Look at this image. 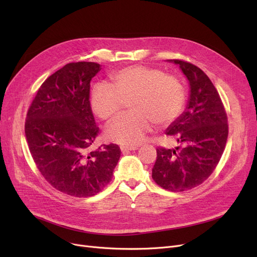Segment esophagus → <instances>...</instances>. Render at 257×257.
<instances>
[{"instance_id": "obj_1", "label": "esophagus", "mask_w": 257, "mask_h": 257, "mask_svg": "<svg viewBox=\"0 0 257 257\" xmlns=\"http://www.w3.org/2000/svg\"><path fill=\"white\" fill-rule=\"evenodd\" d=\"M119 148H120V151L123 153H127L129 151H134L138 149L137 146H120Z\"/></svg>"}]
</instances>
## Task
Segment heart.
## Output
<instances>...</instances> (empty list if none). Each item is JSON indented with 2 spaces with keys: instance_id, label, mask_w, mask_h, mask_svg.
<instances>
[{
  "instance_id": "obj_1",
  "label": "heart",
  "mask_w": 257,
  "mask_h": 257,
  "mask_svg": "<svg viewBox=\"0 0 257 257\" xmlns=\"http://www.w3.org/2000/svg\"><path fill=\"white\" fill-rule=\"evenodd\" d=\"M111 86L98 84L92 88L91 109L98 117L107 120L115 116L131 101L134 110L121 114L106 129L110 142L139 145L150 130L152 121L158 126L167 125L176 118L185 101V90L179 78L147 65H132L115 72Z\"/></svg>"
}]
</instances>
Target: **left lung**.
I'll list each match as a JSON object with an SVG mask.
<instances>
[{
	"mask_svg": "<svg viewBox=\"0 0 257 257\" xmlns=\"http://www.w3.org/2000/svg\"><path fill=\"white\" fill-rule=\"evenodd\" d=\"M169 61L179 65L187 78L190 99L186 110L166 131L179 146L157 148L152 178L165 190L184 192L204 182L218 166L228 138L227 114L203 71L184 60Z\"/></svg>",
	"mask_w": 257,
	"mask_h": 257,
	"instance_id": "1",
	"label": "left lung"
}]
</instances>
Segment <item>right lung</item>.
<instances>
[{"label":"right lung","instance_id":"right-lung-1","mask_svg":"<svg viewBox=\"0 0 257 257\" xmlns=\"http://www.w3.org/2000/svg\"><path fill=\"white\" fill-rule=\"evenodd\" d=\"M101 70L96 62H72L39 87L25 123L34 163L57 191L86 198L110 182L120 156L115 144L90 147L99 127L89 102L90 81Z\"/></svg>","mask_w":257,"mask_h":257}]
</instances>
